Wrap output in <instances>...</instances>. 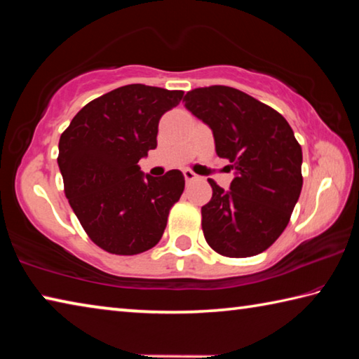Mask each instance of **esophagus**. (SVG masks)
Segmentation results:
<instances>
[{"instance_id":"1","label":"esophagus","mask_w":359,"mask_h":359,"mask_svg":"<svg viewBox=\"0 0 359 359\" xmlns=\"http://www.w3.org/2000/svg\"><path fill=\"white\" fill-rule=\"evenodd\" d=\"M184 177H185L187 182H191V180H196L198 175L194 174V172L191 171V169H185V171H184Z\"/></svg>"}]
</instances>
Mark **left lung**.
<instances>
[{
  "instance_id": "left-lung-1",
  "label": "left lung",
  "mask_w": 359,
  "mask_h": 359,
  "mask_svg": "<svg viewBox=\"0 0 359 359\" xmlns=\"http://www.w3.org/2000/svg\"><path fill=\"white\" fill-rule=\"evenodd\" d=\"M184 101L214 133L217 155L236 169L229 190L209 179L205 241L229 258L264 252L287 228L301 194L302 150L293 130L274 109L233 87L194 88Z\"/></svg>"
}]
</instances>
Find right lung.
Here are the masks:
<instances>
[{"label": "right lung", "instance_id": "1", "mask_svg": "<svg viewBox=\"0 0 359 359\" xmlns=\"http://www.w3.org/2000/svg\"><path fill=\"white\" fill-rule=\"evenodd\" d=\"M182 90L131 83L90 101L58 142L65 194L85 233L102 250L137 255L155 247L184 193L179 169L156 179L139 160L156 147L158 121Z\"/></svg>", "mask_w": 359, "mask_h": 359}]
</instances>
